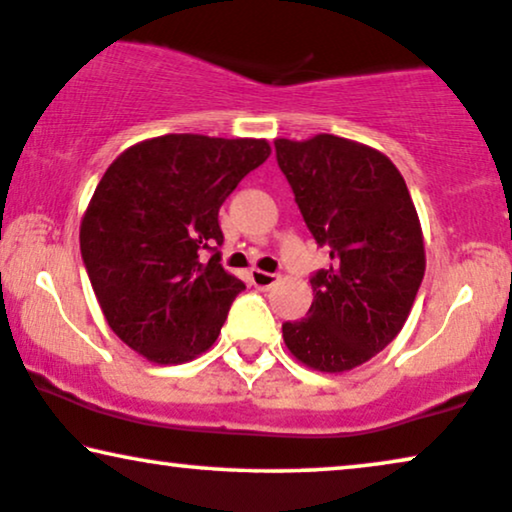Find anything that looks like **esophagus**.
<instances>
[{
  "mask_svg": "<svg viewBox=\"0 0 512 512\" xmlns=\"http://www.w3.org/2000/svg\"><path fill=\"white\" fill-rule=\"evenodd\" d=\"M250 281H252V285H255V288L269 290V288H274V285L278 283V276H276V274H269V271L255 269V271H252V274H250Z\"/></svg>",
  "mask_w": 512,
  "mask_h": 512,
  "instance_id": "obj_1",
  "label": "esophagus"
}]
</instances>
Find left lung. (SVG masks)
Listing matches in <instances>:
<instances>
[{
	"instance_id": "obj_1",
	"label": "left lung",
	"mask_w": 512,
	"mask_h": 512,
	"mask_svg": "<svg viewBox=\"0 0 512 512\" xmlns=\"http://www.w3.org/2000/svg\"><path fill=\"white\" fill-rule=\"evenodd\" d=\"M276 159L306 227L330 250L311 278L309 316L283 325L299 363L342 374L403 330L426 271L421 222L400 170L379 149L318 133L278 138Z\"/></svg>"
}]
</instances>
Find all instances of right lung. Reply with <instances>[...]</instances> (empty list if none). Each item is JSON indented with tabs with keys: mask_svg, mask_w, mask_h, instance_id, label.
Listing matches in <instances>:
<instances>
[{
	"mask_svg": "<svg viewBox=\"0 0 512 512\" xmlns=\"http://www.w3.org/2000/svg\"><path fill=\"white\" fill-rule=\"evenodd\" d=\"M267 140L168 133L109 163L79 227L93 292L126 346L156 365L208 351L245 285L222 269L217 213ZM216 255L206 263L202 250Z\"/></svg>",
	"mask_w": 512,
	"mask_h": 512,
	"instance_id": "1",
	"label": "right lung"
}]
</instances>
